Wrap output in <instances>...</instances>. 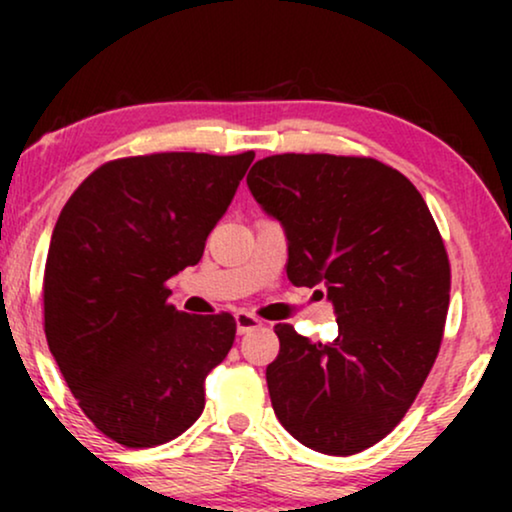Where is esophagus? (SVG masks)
<instances>
[{
  "instance_id": "obj_1",
  "label": "esophagus",
  "mask_w": 512,
  "mask_h": 512,
  "mask_svg": "<svg viewBox=\"0 0 512 512\" xmlns=\"http://www.w3.org/2000/svg\"><path fill=\"white\" fill-rule=\"evenodd\" d=\"M235 324H237V333L242 335V333L254 331V328H261L263 321L254 317V314H249V312H237L235 314Z\"/></svg>"
}]
</instances>
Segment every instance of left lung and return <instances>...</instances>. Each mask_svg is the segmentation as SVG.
Wrapping results in <instances>:
<instances>
[{
    "label": "left lung",
    "instance_id": "1",
    "mask_svg": "<svg viewBox=\"0 0 512 512\" xmlns=\"http://www.w3.org/2000/svg\"><path fill=\"white\" fill-rule=\"evenodd\" d=\"M247 186L284 228L289 282L321 286L338 321L333 342L275 326L279 356L265 370L275 415L310 450H366L401 422L443 340L450 261L436 221L417 188L373 158L270 156Z\"/></svg>",
    "mask_w": 512,
    "mask_h": 512
}]
</instances>
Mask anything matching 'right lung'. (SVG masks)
<instances>
[{"instance_id": "right-lung-1", "label": "right lung", "mask_w": 512, "mask_h": 512, "mask_svg": "<svg viewBox=\"0 0 512 512\" xmlns=\"http://www.w3.org/2000/svg\"><path fill=\"white\" fill-rule=\"evenodd\" d=\"M251 160L254 151L111 160L62 207L44 272L48 349L79 408L116 443L163 445L202 415V382L233 347L235 319L179 312L165 282L200 261Z\"/></svg>"}]
</instances>
